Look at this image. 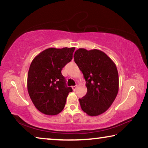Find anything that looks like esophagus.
<instances>
[{
  "label": "esophagus",
  "instance_id": "1",
  "mask_svg": "<svg viewBox=\"0 0 148 148\" xmlns=\"http://www.w3.org/2000/svg\"><path fill=\"white\" fill-rule=\"evenodd\" d=\"M72 90H73V91H75V90L76 89V88H77V86H72Z\"/></svg>",
  "mask_w": 148,
  "mask_h": 148
}]
</instances>
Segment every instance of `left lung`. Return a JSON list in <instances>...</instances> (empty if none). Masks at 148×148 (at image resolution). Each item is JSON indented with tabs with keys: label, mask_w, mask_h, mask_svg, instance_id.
Masks as SVG:
<instances>
[{
	"label": "left lung",
	"mask_w": 148,
	"mask_h": 148,
	"mask_svg": "<svg viewBox=\"0 0 148 148\" xmlns=\"http://www.w3.org/2000/svg\"><path fill=\"white\" fill-rule=\"evenodd\" d=\"M74 61L84 74L87 89L79 99L83 111L89 116L104 113L116 99L119 90V75L114 62L99 49L79 48Z\"/></svg>",
	"instance_id": "obj_1"
}]
</instances>
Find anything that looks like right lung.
<instances>
[{
  "label": "right lung",
  "mask_w": 148,
  "mask_h": 148,
  "mask_svg": "<svg viewBox=\"0 0 148 148\" xmlns=\"http://www.w3.org/2000/svg\"><path fill=\"white\" fill-rule=\"evenodd\" d=\"M75 47L44 50L34 57L27 76V90L32 103L48 116L59 114L66 104L71 87L66 86L61 70L72 59Z\"/></svg>",
  "instance_id": "1"
}]
</instances>
